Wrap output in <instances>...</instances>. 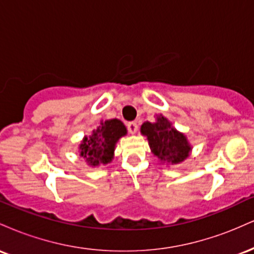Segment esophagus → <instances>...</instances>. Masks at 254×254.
Wrapping results in <instances>:
<instances>
[{
    "label": "esophagus",
    "instance_id": "esophagus-1",
    "mask_svg": "<svg viewBox=\"0 0 254 254\" xmlns=\"http://www.w3.org/2000/svg\"><path fill=\"white\" fill-rule=\"evenodd\" d=\"M127 130L130 133H136V131L138 130V124L136 122H130V123H127Z\"/></svg>",
    "mask_w": 254,
    "mask_h": 254
}]
</instances>
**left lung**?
Here are the masks:
<instances>
[{
	"label": "left lung",
	"mask_w": 254,
	"mask_h": 254,
	"mask_svg": "<svg viewBox=\"0 0 254 254\" xmlns=\"http://www.w3.org/2000/svg\"><path fill=\"white\" fill-rule=\"evenodd\" d=\"M156 119V123L145 122L141 127V132L147 136L153 154L170 164L184 161L191 150L186 137L172 127L165 117L159 116Z\"/></svg>",
	"instance_id": "8db88e82"
}]
</instances>
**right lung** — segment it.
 <instances>
[{
  "label": "right lung",
  "instance_id": "obj_1",
  "mask_svg": "<svg viewBox=\"0 0 254 254\" xmlns=\"http://www.w3.org/2000/svg\"><path fill=\"white\" fill-rule=\"evenodd\" d=\"M127 133V127L119 119H109L101 122L100 127L92 132L89 137H84L80 145L81 156L92 166L109 164L113 157L116 142Z\"/></svg>",
  "mask_w": 254,
  "mask_h": 254
}]
</instances>
